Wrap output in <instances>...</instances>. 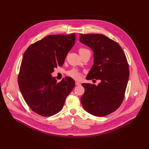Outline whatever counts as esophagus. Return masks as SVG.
I'll list each match as a JSON object with an SVG mask.
<instances>
[{
    "instance_id": "34e87169",
    "label": "esophagus",
    "mask_w": 149,
    "mask_h": 149,
    "mask_svg": "<svg viewBox=\"0 0 149 149\" xmlns=\"http://www.w3.org/2000/svg\"><path fill=\"white\" fill-rule=\"evenodd\" d=\"M75 85L76 86H79V85H81V83L78 81H75Z\"/></svg>"
}]
</instances>
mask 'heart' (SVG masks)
Wrapping results in <instances>:
<instances>
[{
	"instance_id": "1",
	"label": "heart",
	"mask_w": 149,
	"mask_h": 149,
	"mask_svg": "<svg viewBox=\"0 0 149 149\" xmlns=\"http://www.w3.org/2000/svg\"><path fill=\"white\" fill-rule=\"evenodd\" d=\"M87 50L86 49H84V48H81L79 50V52L83 51H86ZM67 74L68 76L72 77V78L75 79H79L81 78V73L77 70L75 69H73L70 71H68L67 72Z\"/></svg>"
}]
</instances>
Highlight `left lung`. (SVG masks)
Wrapping results in <instances>:
<instances>
[{"label": "left lung", "mask_w": 149, "mask_h": 149, "mask_svg": "<svg viewBox=\"0 0 149 149\" xmlns=\"http://www.w3.org/2000/svg\"><path fill=\"white\" fill-rule=\"evenodd\" d=\"M79 41L94 52V64L87 79H100L95 84L83 83L85 92L81 98L84 109L101 117L115 111L122 103L129 78L125 55L114 40L102 34H80Z\"/></svg>", "instance_id": "left-lung-1"}]
</instances>
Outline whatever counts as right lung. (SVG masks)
Returning a JSON list of instances; mask_svg holds the SVG:
<instances>
[{"label": "right lung", "mask_w": 149, "mask_h": 149, "mask_svg": "<svg viewBox=\"0 0 149 149\" xmlns=\"http://www.w3.org/2000/svg\"><path fill=\"white\" fill-rule=\"evenodd\" d=\"M75 34L48 35L25 52L18 76L22 95L31 109L44 117L58 113L75 86L68 77L57 82L51 74L62 66L75 44Z\"/></svg>", "instance_id": "add662e5"}]
</instances>
